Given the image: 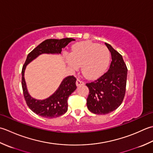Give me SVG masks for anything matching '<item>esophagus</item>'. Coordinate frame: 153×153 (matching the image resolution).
Listing matches in <instances>:
<instances>
[{
	"mask_svg": "<svg viewBox=\"0 0 153 153\" xmlns=\"http://www.w3.org/2000/svg\"><path fill=\"white\" fill-rule=\"evenodd\" d=\"M76 85H77V86H80V85H84V84H85V82H84L82 80H81L80 79H78L76 80Z\"/></svg>",
	"mask_w": 153,
	"mask_h": 153,
	"instance_id": "34e87169",
	"label": "esophagus"
}]
</instances>
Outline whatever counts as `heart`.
<instances>
[{"mask_svg":"<svg viewBox=\"0 0 153 153\" xmlns=\"http://www.w3.org/2000/svg\"><path fill=\"white\" fill-rule=\"evenodd\" d=\"M110 52L105 46L90 42H82L73 45L65 60L73 70L80 66L87 79H94L104 73L110 61Z\"/></svg>","mask_w":153,"mask_h":153,"instance_id":"obj_1","label":"heart"}]
</instances>
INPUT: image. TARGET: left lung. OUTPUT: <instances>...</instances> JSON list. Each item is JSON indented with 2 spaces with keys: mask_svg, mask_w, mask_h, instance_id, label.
Listing matches in <instances>:
<instances>
[{
  "mask_svg": "<svg viewBox=\"0 0 153 153\" xmlns=\"http://www.w3.org/2000/svg\"><path fill=\"white\" fill-rule=\"evenodd\" d=\"M111 62L106 73L91 82L86 83L89 94L87 107L93 114H108L122 103L126 90L127 68L122 56L107 43Z\"/></svg>",
  "mask_w": 153,
  "mask_h": 153,
  "instance_id": "1",
  "label": "left lung"
}]
</instances>
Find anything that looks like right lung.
Wrapping results in <instances>:
<instances>
[{
  "label": "right lung",
  "instance_id": "add662e5",
  "mask_svg": "<svg viewBox=\"0 0 153 153\" xmlns=\"http://www.w3.org/2000/svg\"><path fill=\"white\" fill-rule=\"evenodd\" d=\"M74 40V39L68 37L61 39H46L27 55L22 70V86L26 104L30 110L37 115L50 119L59 117L66 113L68 109V96L76 88V79L74 76L66 77L53 94L45 100H39L31 97L27 90L24 77L26 65L40 54L61 53L62 49Z\"/></svg>",
  "mask_w": 153,
  "mask_h": 153
}]
</instances>
